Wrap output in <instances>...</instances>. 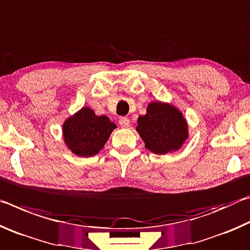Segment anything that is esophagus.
Masks as SVG:
<instances>
[{"label":"esophagus","mask_w":250,"mask_h":250,"mask_svg":"<svg viewBox=\"0 0 250 250\" xmlns=\"http://www.w3.org/2000/svg\"><path fill=\"white\" fill-rule=\"evenodd\" d=\"M119 125L122 126V128H128V126H130V120L128 118L122 117L119 119Z\"/></svg>","instance_id":"1"}]
</instances>
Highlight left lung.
<instances>
[{"label": "left lung", "mask_w": 250, "mask_h": 250, "mask_svg": "<svg viewBox=\"0 0 250 250\" xmlns=\"http://www.w3.org/2000/svg\"><path fill=\"white\" fill-rule=\"evenodd\" d=\"M137 132L152 153L163 155L179 151L188 138V124L174 104L151 101L145 116L138 118Z\"/></svg>", "instance_id": "8db88e82"}]
</instances>
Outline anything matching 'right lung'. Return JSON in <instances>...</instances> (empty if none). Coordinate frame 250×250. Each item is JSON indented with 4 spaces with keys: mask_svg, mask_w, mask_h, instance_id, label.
<instances>
[{
    "mask_svg": "<svg viewBox=\"0 0 250 250\" xmlns=\"http://www.w3.org/2000/svg\"><path fill=\"white\" fill-rule=\"evenodd\" d=\"M116 128L107 116H97L91 108L83 107L65 119L62 140L71 153L89 158L99 153Z\"/></svg>",
    "mask_w": 250,
    "mask_h": 250,
    "instance_id": "1",
    "label": "right lung"
}]
</instances>
